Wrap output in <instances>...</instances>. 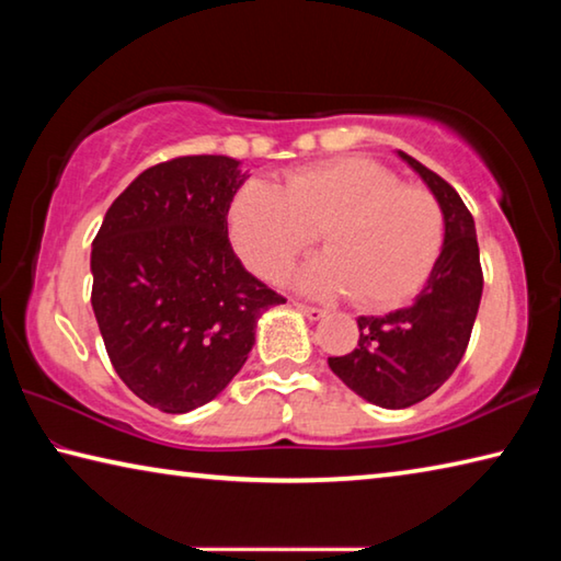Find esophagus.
Returning a JSON list of instances; mask_svg holds the SVG:
<instances>
[{
    "label": "esophagus",
    "mask_w": 561,
    "mask_h": 561,
    "mask_svg": "<svg viewBox=\"0 0 561 561\" xmlns=\"http://www.w3.org/2000/svg\"><path fill=\"white\" fill-rule=\"evenodd\" d=\"M294 309H297L299 314H304V317L311 319V321H319L321 317H327V311H324V309H319V307H309V304H301V301H294Z\"/></svg>",
    "instance_id": "34e87169"
}]
</instances>
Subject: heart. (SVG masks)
<instances>
[{
    "label": "heart",
    "mask_w": 561,
    "mask_h": 561,
    "mask_svg": "<svg viewBox=\"0 0 561 561\" xmlns=\"http://www.w3.org/2000/svg\"><path fill=\"white\" fill-rule=\"evenodd\" d=\"M227 232L237 257L264 279H279L319 232L327 254L304 264L294 287L391 309L431 277L445 217L428 190L403 185L374 160L336 158L289 170L282 190L247 180L227 207Z\"/></svg>",
    "instance_id": "b5f03b06"
}]
</instances>
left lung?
<instances>
[{"label":"left lung","mask_w":561,"mask_h":561,"mask_svg":"<svg viewBox=\"0 0 561 561\" xmlns=\"http://www.w3.org/2000/svg\"><path fill=\"white\" fill-rule=\"evenodd\" d=\"M443 207L445 240L423 289L403 309L358 317V344L331 356L329 368L364 401L391 408L415 405L448 381L468 348L482 297L480 247L474 220L440 175L396 150Z\"/></svg>","instance_id":"8db88e82"}]
</instances>
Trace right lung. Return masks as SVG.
Masks as SVG:
<instances>
[{"mask_svg": "<svg viewBox=\"0 0 561 561\" xmlns=\"http://www.w3.org/2000/svg\"><path fill=\"white\" fill-rule=\"evenodd\" d=\"M240 165L185 156L144 170L91 247V307L111 364L163 413L220 396L250 356L257 319L284 304L227 237V207L250 178Z\"/></svg>", "mask_w": 561, "mask_h": 561, "instance_id": "obj_1", "label": "right lung"}]
</instances>
